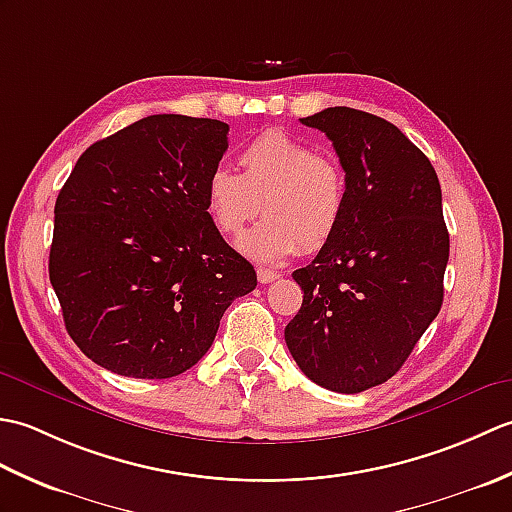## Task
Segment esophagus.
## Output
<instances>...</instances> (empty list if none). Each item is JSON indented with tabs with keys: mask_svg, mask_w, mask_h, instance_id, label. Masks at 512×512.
I'll return each mask as SVG.
<instances>
[{
	"mask_svg": "<svg viewBox=\"0 0 512 512\" xmlns=\"http://www.w3.org/2000/svg\"><path fill=\"white\" fill-rule=\"evenodd\" d=\"M257 279H259V284H273L275 279H279V273H277V270H270V268H259Z\"/></svg>",
	"mask_w": 512,
	"mask_h": 512,
	"instance_id": "obj_1",
	"label": "esophagus"
}]
</instances>
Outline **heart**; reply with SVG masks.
Returning <instances> with one entry per match:
<instances>
[{"instance_id": "1", "label": "heart", "mask_w": 512, "mask_h": 512, "mask_svg": "<svg viewBox=\"0 0 512 512\" xmlns=\"http://www.w3.org/2000/svg\"><path fill=\"white\" fill-rule=\"evenodd\" d=\"M239 167L242 173L213 169L204 198L222 235L242 233L264 206L266 220L237 244L246 257L273 264L299 250L317 253L339 233L347 211V176L336 158L270 129L239 151Z\"/></svg>"}]
</instances>
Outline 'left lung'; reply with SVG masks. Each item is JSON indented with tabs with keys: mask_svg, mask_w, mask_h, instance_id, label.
Listing matches in <instances>:
<instances>
[{
	"mask_svg": "<svg viewBox=\"0 0 512 512\" xmlns=\"http://www.w3.org/2000/svg\"><path fill=\"white\" fill-rule=\"evenodd\" d=\"M301 123L332 140L347 211L332 242L292 273L303 303L286 345L312 383L358 394L398 372L442 308V191L429 158L385 118L328 107Z\"/></svg>",
	"mask_w": 512,
	"mask_h": 512,
	"instance_id": "left-lung-1",
	"label": "left lung"
}]
</instances>
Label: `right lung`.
I'll return each mask as SVG.
<instances>
[{"label": "right lung", "mask_w": 512, "mask_h": 512, "mask_svg": "<svg viewBox=\"0 0 512 512\" xmlns=\"http://www.w3.org/2000/svg\"><path fill=\"white\" fill-rule=\"evenodd\" d=\"M215 118L156 114L94 143L54 204L50 284L96 365L171 378L209 352L233 299L257 286L206 211L228 149Z\"/></svg>", "instance_id": "1"}]
</instances>
